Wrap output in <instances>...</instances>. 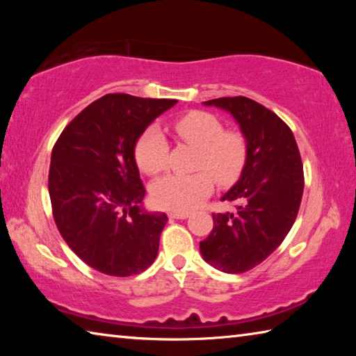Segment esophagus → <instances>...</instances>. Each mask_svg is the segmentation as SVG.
<instances>
[{"label":"esophagus","mask_w":356,"mask_h":356,"mask_svg":"<svg viewBox=\"0 0 356 356\" xmlns=\"http://www.w3.org/2000/svg\"><path fill=\"white\" fill-rule=\"evenodd\" d=\"M168 216L174 220H185V218H188V212H170L168 213Z\"/></svg>","instance_id":"1"}]
</instances>
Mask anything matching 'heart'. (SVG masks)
<instances>
[{"label": "heart", "mask_w": 356, "mask_h": 356, "mask_svg": "<svg viewBox=\"0 0 356 356\" xmlns=\"http://www.w3.org/2000/svg\"><path fill=\"white\" fill-rule=\"evenodd\" d=\"M174 130L185 143L200 149L195 174H166L155 180L150 195L155 206L188 212L218 184H231L243 171L248 146L242 134L225 130L221 120L206 111H191L174 122ZM168 141L160 129L149 127L136 143V163L143 172L154 176L168 165ZM214 177L212 178L211 176Z\"/></svg>", "instance_id": "1"}]
</instances>
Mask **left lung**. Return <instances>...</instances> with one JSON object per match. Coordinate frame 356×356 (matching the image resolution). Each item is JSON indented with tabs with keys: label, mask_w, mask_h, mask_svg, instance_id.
<instances>
[{
	"label": "left lung",
	"mask_w": 356,
	"mask_h": 356,
	"mask_svg": "<svg viewBox=\"0 0 356 356\" xmlns=\"http://www.w3.org/2000/svg\"><path fill=\"white\" fill-rule=\"evenodd\" d=\"M232 114L248 146L237 184L221 201L234 213H213V229L200 243L204 261L225 273H243L282 243L297 218L305 176L292 130L268 108L248 97L204 102Z\"/></svg>",
	"instance_id": "left-lung-1"
}]
</instances>
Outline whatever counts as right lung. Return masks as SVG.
Returning <instances> with one entry per match:
<instances>
[{"instance_id": "add662e5", "label": "right lung", "mask_w": 356, "mask_h": 356, "mask_svg": "<svg viewBox=\"0 0 356 356\" xmlns=\"http://www.w3.org/2000/svg\"><path fill=\"white\" fill-rule=\"evenodd\" d=\"M177 104L106 94L63 130L51 152L53 218L70 250L110 276L138 275L159 254L165 213L146 212L135 146L147 125Z\"/></svg>"}]
</instances>
